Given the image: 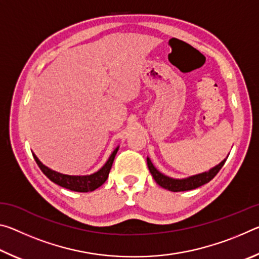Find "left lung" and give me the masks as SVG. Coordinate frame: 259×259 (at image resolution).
<instances>
[{
    "label": "left lung",
    "mask_w": 259,
    "mask_h": 259,
    "mask_svg": "<svg viewBox=\"0 0 259 259\" xmlns=\"http://www.w3.org/2000/svg\"><path fill=\"white\" fill-rule=\"evenodd\" d=\"M225 161L226 159L224 161H222L218 165H216L214 168L209 170L207 172L196 175V176H193L186 179H174V178H169L164 176V175H162L161 172L157 171L155 166L152 164V162L148 157H147V165L153 178H154V181L156 182V184H159L161 187H163L165 190H169L171 192H183V191L194 190V188H198L200 186L204 185V184L209 183L219 172V170L223 168Z\"/></svg>",
    "instance_id": "obj_1"
}]
</instances>
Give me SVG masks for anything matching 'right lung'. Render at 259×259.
<instances>
[{
  "label": "right lung",
  "mask_w": 259,
  "mask_h": 259,
  "mask_svg": "<svg viewBox=\"0 0 259 259\" xmlns=\"http://www.w3.org/2000/svg\"><path fill=\"white\" fill-rule=\"evenodd\" d=\"M117 150H119V147H116L115 150H114L112 155L109 156L108 161L105 163V165L99 170V171L95 172L93 175H89V176H68V175L56 172L54 170L48 168V166L43 165L40 162V160H38L34 154L33 156H34L35 162H36L38 165V168L42 170V172L45 174L51 182H54L55 184H57V185H59L61 187L67 188V190L85 193V192L95 191L96 188L102 186L103 184L106 182V179L108 178L109 170L112 168L114 157H115Z\"/></svg>",
  "instance_id": "1"
}]
</instances>
